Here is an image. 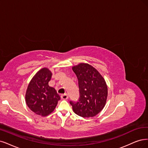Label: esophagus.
Segmentation results:
<instances>
[{
  "label": "esophagus",
  "instance_id": "obj_1",
  "mask_svg": "<svg viewBox=\"0 0 148 148\" xmlns=\"http://www.w3.org/2000/svg\"><path fill=\"white\" fill-rule=\"evenodd\" d=\"M61 98L63 100H66L68 98V96L67 94H64V95H61Z\"/></svg>",
  "mask_w": 148,
  "mask_h": 148
}]
</instances>
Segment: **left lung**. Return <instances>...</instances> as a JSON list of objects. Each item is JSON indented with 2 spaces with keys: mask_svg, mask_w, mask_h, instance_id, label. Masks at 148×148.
I'll list each match as a JSON object with an SVG mask.
<instances>
[{
  "mask_svg": "<svg viewBox=\"0 0 148 148\" xmlns=\"http://www.w3.org/2000/svg\"><path fill=\"white\" fill-rule=\"evenodd\" d=\"M79 83L80 97L77 102L70 101L74 112L83 118L93 117L104 107L108 96L106 81L89 64L81 63L73 67Z\"/></svg>",
  "mask_w": 148,
  "mask_h": 148,
  "instance_id": "left-lung-1",
  "label": "left lung"
}]
</instances>
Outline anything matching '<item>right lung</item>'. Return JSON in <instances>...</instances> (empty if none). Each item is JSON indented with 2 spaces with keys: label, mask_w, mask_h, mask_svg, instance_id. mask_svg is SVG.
<instances>
[{
  "label": "right lung",
  "mask_w": 148,
  "mask_h": 148,
  "mask_svg": "<svg viewBox=\"0 0 148 148\" xmlns=\"http://www.w3.org/2000/svg\"><path fill=\"white\" fill-rule=\"evenodd\" d=\"M51 71L43 68L30 82L25 93V102L30 110L42 116H47L56 108L60 97L56 89L49 86Z\"/></svg>",
  "instance_id": "obj_1"
}]
</instances>
